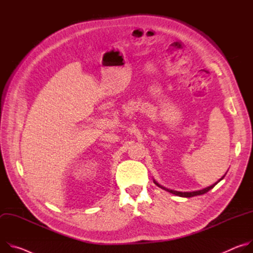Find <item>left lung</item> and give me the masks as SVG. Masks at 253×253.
<instances>
[{"label": "left lung", "instance_id": "8db88e82", "mask_svg": "<svg viewBox=\"0 0 253 253\" xmlns=\"http://www.w3.org/2000/svg\"><path fill=\"white\" fill-rule=\"evenodd\" d=\"M226 175V174H225ZM225 175H224L218 182H216L215 184H213L212 186H210V187H207V188H205V189H202V190H199V191H194V192H178V191H174V190H169V189H167V188H165V187H163V186H161L160 184H158L156 181H154L155 182V184L157 185V186H159L160 188H162V189H164V190H166V191H168V192H170V193H172V194H175V195H177V196H180V197H194V196H197V195H203V194H205V193H207L209 190H211L212 188H214L215 187V185L217 184V183H219L224 177H225Z\"/></svg>", "mask_w": 253, "mask_h": 253}]
</instances>
